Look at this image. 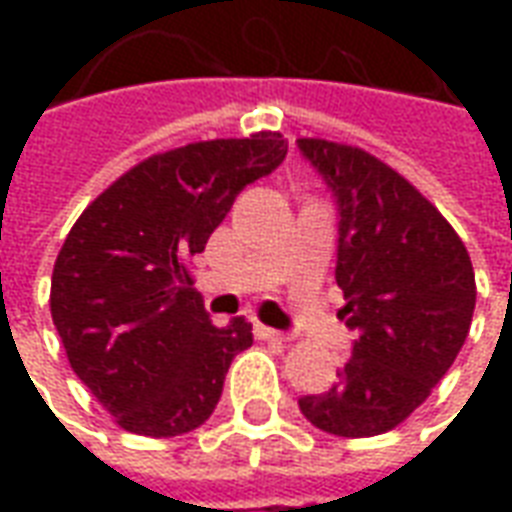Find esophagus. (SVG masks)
<instances>
[{
  "instance_id": "1",
  "label": "esophagus",
  "mask_w": 512,
  "mask_h": 512,
  "mask_svg": "<svg viewBox=\"0 0 512 512\" xmlns=\"http://www.w3.org/2000/svg\"><path fill=\"white\" fill-rule=\"evenodd\" d=\"M260 340H274V343H290L293 337L285 332H277V329H268V326H257L255 329Z\"/></svg>"
}]
</instances>
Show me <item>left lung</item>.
Listing matches in <instances>:
<instances>
[{
  "label": "left lung",
  "instance_id": "obj_1",
  "mask_svg": "<svg viewBox=\"0 0 512 512\" xmlns=\"http://www.w3.org/2000/svg\"><path fill=\"white\" fill-rule=\"evenodd\" d=\"M340 211V318L356 332L340 381L299 408L315 428L365 439L428 400L472 326L474 268L439 208L362 147L299 139Z\"/></svg>",
  "mask_w": 512,
  "mask_h": 512
}]
</instances>
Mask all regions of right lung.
Listing matches in <instances>:
<instances>
[{
    "label": "right lung",
    "mask_w": 512,
    "mask_h": 512,
    "mask_svg": "<svg viewBox=\"0 0 512 512\" xmlns=\"http://www.w3.org/2000/svg\"><path fill=\"white\" fill-rule=\"evenodd\" d=\"M288 156L277 131L208 139L139 161L76 219L51 274V321L73 373L128 433L200 428L235 354L238 315L213 326L189 274L244 186Z\"/></svg>",
    "instance_id": "right-lung-1"
}]
</instances>
